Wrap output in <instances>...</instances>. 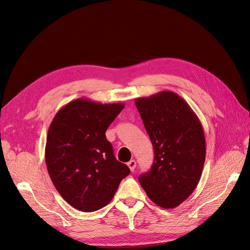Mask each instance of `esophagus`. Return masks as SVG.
<instances>
[{
	"label": "esophagus",
	"instance_id": "obj_1",
	"mask_svg": "<svg viewBox=\"0 0 250 250\" xmlns=\"http://www.w3.org/2000/svg\"><path fill=\"white\" fill-rule=\"evenodd\" d=\"M128 167H129V168L131 169V171L133 172L135 167H136V161H135V160H130V161L128 162Z\"/></svg>",
	"mask_w": 250,
	"mask_h": 250
}]
</instances>
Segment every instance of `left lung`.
<instances>
[{
  "label": "left lung",
  "instance_id": "left-lung-1",
  "mask_svg": "<svg viewBox=\"0 0 250 250\" xmlns=\"http://www.w3.org/2000/svg\"><path fill=\"white\" fill-rule=\"evenodd\" d=\"M149 135L155 161L139 182L153 203L174 208L198 186L204 167L206 144L198 116L177 93L161 91L135 99Z\"/></svg>",
  "mask_w": 250,
  "mask_h": 250
}]
</instances>
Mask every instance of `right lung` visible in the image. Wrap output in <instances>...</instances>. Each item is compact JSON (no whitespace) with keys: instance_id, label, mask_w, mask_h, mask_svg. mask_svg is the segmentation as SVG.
Returning <instances> with one entry per match:
<instances>
[{"instance_id":"obj_1","label":"right lung","mask_w":250,"mask_h":250,"mask_svg":"<svg viewBox=\"0 0 250 250\" xmlns=\"http://www.w3.org/2000/svg\"><path fill=\"white\" fill-rule=\"evenodd\" d=\"M124 103L77 99L58 111L47 133L45 161L58 192L74 208L91 213L107 205L130 174L116 160L105 132Z\"/></svg>"}]
</instances>
